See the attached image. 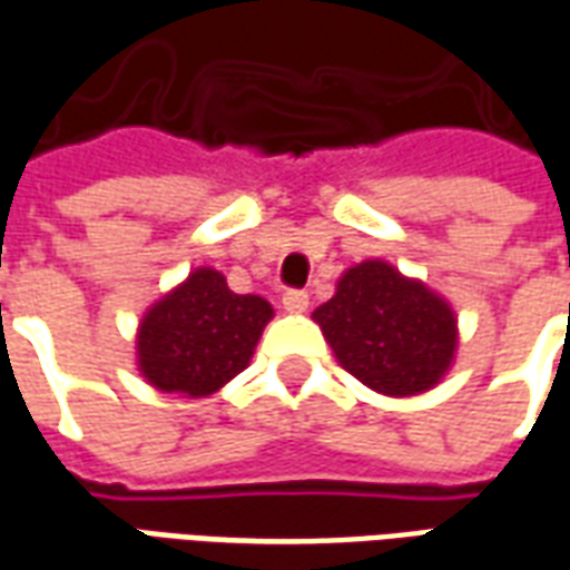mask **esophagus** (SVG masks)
Returning a JSON list of instances; mask_svg holds the SVG:
<instances>
[{"instance_id": "1", "label": "esophagus", "mask_w": 570, "mask_h": 570, "mask_svg": "<svg viewBox=\"0 0 570 570\" xmlns=\"http://www.w3.org/2000/svg\"><path fill=\"white\" fill-rule=\"evenodd\" d=\"M281 302H284V311H289V314L308 311V293H305V289H286Z\"/></svg>"}]
</instances>
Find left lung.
Here are the masks:
<instances>
[{
  "label": "left lung",
  "instance_id": "left-lung-1",
  "mask_svg": "<svg viewBox=\"0 0 570 570\" xmlns=\"http://www.w3.org/2000/svg\"><path fill=\"white\" fill-rule=\"evenodd\" d=\"M314 323L357 382L384 396H415L442 382L458 351V317L428 284L391 262L347 268Z\"/></svg>",
  "mask_w": 570,
  "mask_h": 570
}]
</instances>
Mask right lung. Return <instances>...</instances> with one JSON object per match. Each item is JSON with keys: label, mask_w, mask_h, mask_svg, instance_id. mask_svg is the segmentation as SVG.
Returning a JSON list of instances; mask_svg holds the SVG:
<instances>
[{"label": "right lung", "mask_w": 570, "mask_h": 570, "mask_svg": "<svg viewBox=\"0 0 570 570\" xmlns=\"http://www.w3.org/2000/svg\"><path fill=\"white\" fill-rule=\"evenodd\" d=\"M272 317L262 296H237L223 272L195 268L142 314L137 370L161 394L210 396L247 370Z\"/></svg>", "instance_id": "right-lung-1"}]
</instances>
